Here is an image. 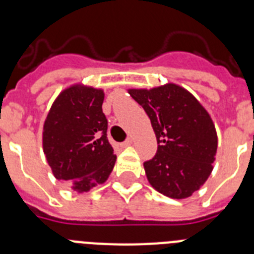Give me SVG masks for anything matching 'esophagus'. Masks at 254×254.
<instances>
[{"label":"esophagus","instance_id":"obj_1","mask_svg":"<svg viewBox=\"0 0 254 254\" xmlns=\"http://www.w3.org/2000/svg\"><path fill=\"white\" fill-rule=\"evenodd\" d=\"M131 145H132V140H131V138H127V140H126L125 142H122V146H123V147L131 146Z\"/></svg>","mask_w":254,"mask_h":254}]
</instances>
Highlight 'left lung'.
Wrapping results in <instances>:
<instances>
[{"instance_id": "left-lung-1", "label": "left lung", "mask_w": 254, "mask_h": 254, "mask_svg": "<svg viewBox=\"0 0 254 254\" xmlns=\"http://www.w3.org/2000/svg\"><path fill=\"white\" fill-rule=\"evenodd\" d=\"M128 94L145 109L158 140L155 156L143 163L149 183L170 198L192 196L214 169L217 134L210 114L190 91L172 82L128 89Z\"/></svg>"}]
</instances>
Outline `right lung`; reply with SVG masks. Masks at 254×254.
<instances>
[{"instance_id":"add662e5","label":"right lung","mask_w":254,"mask_h":254,"mask_svg":"<svg viewBox=\"0 0 254 254\" xmlns=\"http://www.w3.org/2000/svg\"><path fill=\"white\" fill-rule=\"evenodd\" d=\"M104 91L75 84L60 93L43 126V151L53 176L78 193L108 179L117 156L108 142Z\"/></svg>"}]
</instances>
